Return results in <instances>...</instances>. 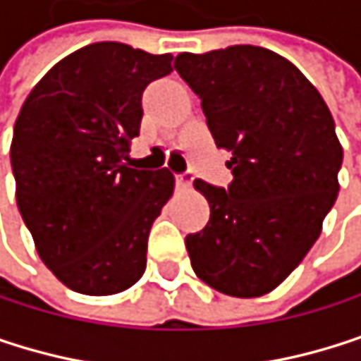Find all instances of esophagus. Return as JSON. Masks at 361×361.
<instances>
[{"instance_id":"esophagus-1","label":"esophagus","mask_w":361,"mask_h":361,"mask_svg":"<svg viewBox=\"0 0 361 361\" xmlns=\"http://www.w3.org/2000/svg\"><path fill=\"white\" fill-rule=\"evenodd\" d=\"M192 179H195V175H192L190 171H184V173H177V175H175V184H177L179 188H190Z\"/></svg>"}]
</instances>
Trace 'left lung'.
Returning <instances> with one entry per match:
<instances>
[{
	"mask_svg": "<svg viewBox=\"0 0 361 361\" xmlns=\"http://www.w3.org/2000/svg\"><path fill=\"white\" fill-rule=\"evenodd\" d=\"M175 69L199 94L216 145L233 154L228 188L195 182L212 216L186 237L190 264L222 294L262 296L302 262L336 201L332 114L298 67L260 46L182 52Z\"/></svg>",
	"mask_w": 361,
	"mask_h": 361,
	"instance_id": "left-lung-1",
	"label": "left lung"
}]
</instances>
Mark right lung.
<instances>
[{
    "mask_svg": "<svg viewBox=\"0 0 361 361\" xmlns=\"http://www.w3.org/2000/svg\"><path fill=\"white\" fill-rule=\"evenodd\" d=\"M171 54L99 42L59 61L29 92L10 147L16 205L42 262L69 290L109 296L145 271L147 237L173 195L169 169L128 164L145 86Z\"/></svg>",
    "mask_w": 361,
    "mask_h": 361,
    "instance_id": "add662e5",
    "label": "right lung"
}]
</instances>
